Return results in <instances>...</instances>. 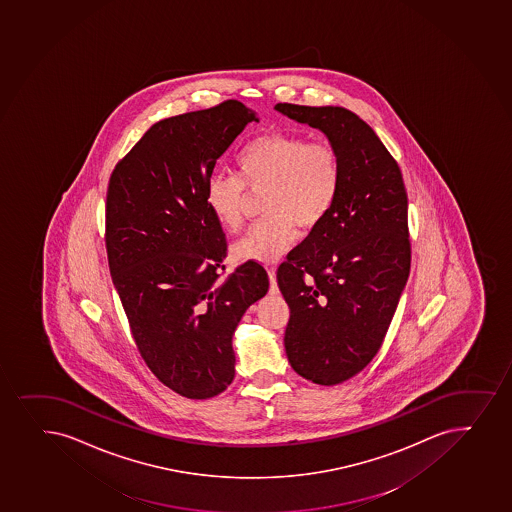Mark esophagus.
Returning <instances> with one entry per match:
<instances>
[{
  "label": "esophagus",
  "instance_id": "34e87169",
  "mask_svg": "<svg viewBox=\"0 0 512 512\" xmlns=\"http://www.w3.org/2000/svg\"><path fill=\"white\" fill-rule=\"evenodd\" d=\"M267 272H269L270 294L279 293V288H277L276 269H274V267H270Z\"/></svg>",
  "mask_w": 512,
  "mask_h": 512
}]
</instances>
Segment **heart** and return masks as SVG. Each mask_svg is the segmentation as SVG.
<instances>
[{
    "label": "heart",
    "instance_id": "b5f03b06",
    "mask_svg": "<svg viewBox=\"0 0 512 512\" xmlns=\"http://www.w3.org/2000/svg\"><path fill=\"white\" fill-rule=\"evenodd\" d=\"M342 165L332 144L299 134L267 133L238 156V175L214 173L206 206L224 230L242 228L248 192H265L264 214L233 247L236 259L274 264L298 240V224L311 230L327 218L339 196Z\"/></svg>",
    "mask_w": 512,
    "mask_h": 512
}]
</instances>
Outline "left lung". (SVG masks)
Returning a JSON list of instances; mask_svg holds the SVG:
<instances>
[{
    "instance_id": "1",
    "label": "left lung",
    "mask_w": 512,
    "mask_h": 512,
    "mask_svg": "<svg viewBox=\"0 0 512 512\" xmlns=\"http://www.w3.org/2000/svg\"><path fill=\"white\" fill-rule=\"evenodd\" d=\"M276 110L322 131L340 156L334 207L277 269L291 310L284 335L291 366L316 385H339L378 354L407 284V190L397 161L351 110Z\"/></svg>"
}]
</instances>
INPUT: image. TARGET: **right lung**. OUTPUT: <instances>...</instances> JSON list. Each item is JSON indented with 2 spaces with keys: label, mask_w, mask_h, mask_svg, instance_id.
Returning <instances> with one entry per match:
<instances>
[{
  "label": "right lung",
  "mask_w": 512,
  "mask_h": 512,
  "mask_svg": "<svg viewBox=\"0 0 512 512\" xmlns=\"http://www.w3.org/2000/svg\"><path fill=\"white\" fill-rule=\"evenodd\" d=\"M257 112L238 100L156 122L110 177L105 245L110 276L151 373L206 400L235 378L233 334L269 291L262 265L221 277L226 238L206 206L219 156Z\"/></svg>",
  "instance_id": "obj_1"
}]
</instances>
